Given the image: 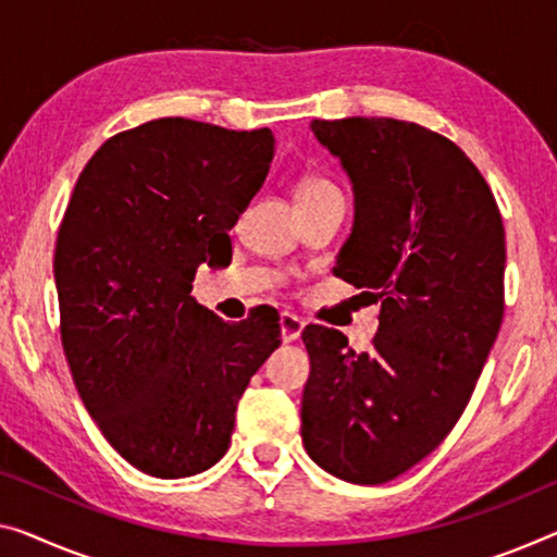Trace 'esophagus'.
<instances>
[{"instance_id": "34e87169", "label": "esophagus", "mask_w": 557, "mask_h": 557, "mask_svg": "<svg viewBox=\"0 0 557 557\" xmlns=\"http://www.w3.org/2000/svg\"><path fill=\"white\" fill-rule=\"evenodd\" d=\"M302 327H305V322L297 318V314H293V312L280 314V330H282V339H285V343H293V339L300 337Z\"/></svg>"}]
</instances>
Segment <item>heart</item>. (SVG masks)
<instances>
[{"label":"heart","mask_w":557,"mask_h":557,"mask_svg":"<svg viewBox=\"0 0 557 557\" xmlns=\"http://www.w3.org/2000/svg\"><path fill=\"white\" fill-rule=\"evenodd\" d=\"M327 189H335V187H332V182L322 180V177H305L300 182V187H297V199L322 195V193H327Z\"/></svg>","instance_id":"b5f03b06"}]
</instances>
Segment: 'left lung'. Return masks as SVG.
Returning a JSON list of instances; mask_svg holds the SVG:
<instances>
[{
    "label": "left lung",
    "mask_w": 557,
    "mask_h": 557,
    "mask_svg": "<svg viewBox=\"0 0 557 557\" xmlns=\"http://www.w3.org/2000/svg\"><path fill=\"white\" fill-rule=\"evenodd\" d=\"M355 189L335 275L383 302L364 352L307 325L302 443L322 470L387 483L450 435L505 310V227L487 182L437 132L389 117L312 120Z\"/></svg>",
    "instance_id": "left-lung-1"
}]
</instances>
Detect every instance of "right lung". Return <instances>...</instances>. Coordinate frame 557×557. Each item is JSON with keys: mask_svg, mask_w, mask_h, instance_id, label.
I'll list each match as a JSON object with an SVG mask.
<instances>
[{"mask_svg": "<svg viewBox=\"0 0 557 557\" xmlns=\"http://www.w3.org/2000/svg\"><path fill=\"white\" fill-rule=\"evenodd\" d=\"M275 154L268 127L162 117L107 139L82 170L54 247L60 335L72 380L114 450L154 478L212 468L250 377L280 345L252 310L225 322L195 302L202 262Z\"/></svg>", "mask_w": 557, "mask_h": 557, "instance_id": "obj_1", "label": "right lung"}]
</instances>
